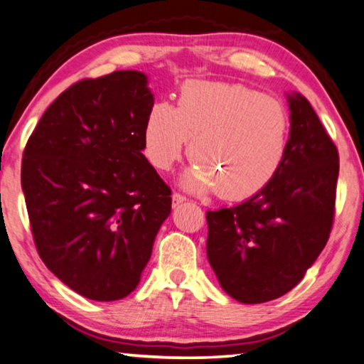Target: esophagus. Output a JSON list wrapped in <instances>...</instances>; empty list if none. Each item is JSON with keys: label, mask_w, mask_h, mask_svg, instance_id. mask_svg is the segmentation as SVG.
<instances>
[{"label": "esophagus", "mask_w": 364, "mask_h": 364, "mask_svg": "<svg viewBox=\"0 0 364 364\" xmlns=\"http://www.w3.org/2000/svg\"><path fill=\"white\" fill-rule=\"evenodd\" d=\"M186 195H182V193H178V192H176L172 195V205L173 207H177V205H181V203H183L186 202Z\"/></svg>", "instance_id": "esophagus-1"}]
</instances>
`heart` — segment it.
<instances>
[{"instance_id":"heart-1","label":"heart","mask_w":364,"mask_h":364,"mask_svg":"<svg viewBox=\"0 0 364 364\" xmlns=\"http://www.w3.org/2000/svg\"><path fill=\"white\" fill-rule=\"evenodd\" d=\"M191 141L187 173L192 191H215L241 200L261 192L277 176L291 141V118L279 100L245 85L191 80L176 108L152 105L143 129L144 156L167 172Z\"/></svg>"}]
</instances>
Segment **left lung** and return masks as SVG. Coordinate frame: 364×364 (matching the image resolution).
I'll return each mask as SVG.
<instances>
[{
    "mask_svg": "<svg viewBox=\"0 0 364 364\" xmlns=\"http://www.w3.org/2000/svg\"><path fill=\"white\" fill-rule=\"evenodd\" d=\"M291 141L277 176L243 203L207 212V256L223 291L261 304L302 281L330 238L338 149L310 107L294 93Z\"/></svg>",
    "mask_w": 364,
    "mask_h": 364,
    "instance_id": "1",
    "label": "left lung"
}]
</instances>
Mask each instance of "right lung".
<instances>
[{"label": "right lung", "instance_id": "add662e5", "mask_svg": "<svg viewBox=\"0 0 364 364\" xmlns=\"http://www.w3.org/2000/svg\"><path fill=\"white\" fill-rule=\"evenodd\" d=\"M152 105L141 72L85 78L54 100L24 147L21 186L34 245L87 299L129 296L171 215V187L143 154Z\"/></svg>", "mask_w": 364, "mask_h": 364}]
</instances>
